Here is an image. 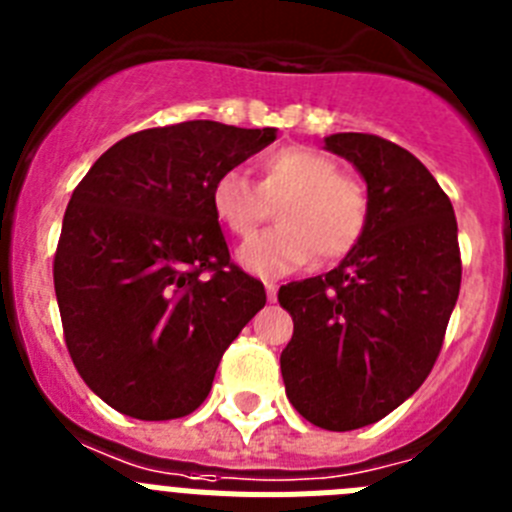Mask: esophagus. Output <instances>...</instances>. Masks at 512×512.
I'll return each instance as SVG.
<instances>
[{"mask_svg":"<svg viewBox=\"0 0 512 512\" xmlns=\"http://www.w3.org/2000/svg\"><path fill=\"white\" fill-rule=\"evenodd\" d=\"M277 292H279V284L274 282H266V297H269V302L277 300Z\"/></svg>","mask_w":512,"mask_h":512,"instance_id":"esophagus-1","label":"esophagus"}]
</instances>
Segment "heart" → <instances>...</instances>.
<instances>
[{
    "instance_id": "1",
    "label": "heart",
    "mask_w": 512,
    "mask_h": 512,
    "mask_svg": "<svg viewBox=\"0 0 512 512\" xmlns=\"http://www.w3.org/2000/svg\"><path fill=\"white\" fill-rule=\"evenodd\" d=\"M266 194H284L277 228L243 243L238 259L259 277H279L315 259H343L356 248L369 223V194L356 176L338 171L336 158L307 146L271 151L261 164ZM210 205L225 230L246 238L264 220V200L241 171L215 176Z\"/></svg>"
}]
</instances>
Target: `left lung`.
<instances>
[{
    "instance_id": "left-lung-1",
    "label": "left lung",
    "mask_w": 512,
    "mask_h": 512,
    "mask_svg": "<svg viewBox=\"0 0 512 512\" xmlns=\"http://www.w3.org/2000/svg\"><path fill=\"white\" fill-rule=\"evenodd\" d=\"M325 151L364 176L369 223L336 269L279 289L295 320L279 364L302 418L354 431L431 374L461 287L459 233L451 200L410 151L369 133L328 135Z\"/></svg>"
}]
</instances>
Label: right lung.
Wrapping results in <instances>:
<instances>
[{
    "mask_svg": "<svg viewBox=\"0 0 512 512\" xmlns=\"http://www.w3.org/2000/svg\"><path fill=\"white\" fill-rule=\"evenodd\" d=\"M274 138L277 128L212 120L140 130L71 194L53 259L63 338L117 413H194L225 348L266 305L264 284L230 261L210 189Z\"/></svg>",
    "mask_w": 512,
    "mask_h": 512,
    "instance_id": "obj_1",
    "label": "right lung"
}]
</instances>
